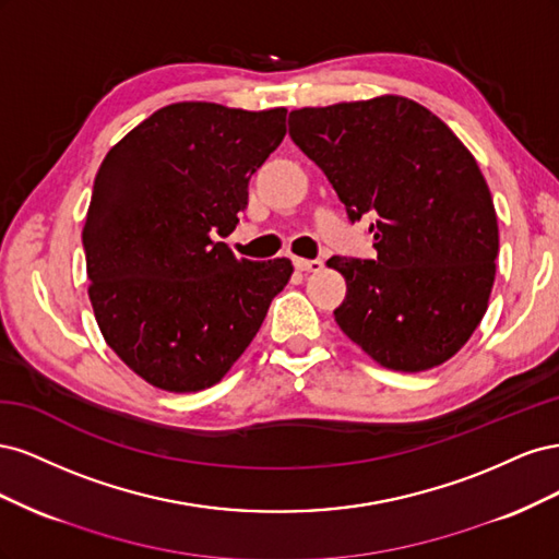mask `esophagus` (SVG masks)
Returning a JSON list of instances; mask_svg holds the SVG:
<instances>
[{"instance_id":"obj_1","label":"esophagus","mask_w":559,"mask_h":559,"mask_svg":"<svg viewBox=\"0 0 559 559\" xmlns=\"http://www.w3.org/2000/svg\"><path fill=\"white\" fill-rule=\"evenodd\" d=\"M294 265L300 270V273H319L324 267V261L321 259H294Z\"/></svg>"}]
</instances>
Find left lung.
<instances>
[{"label": "left lung", "mask_w": 559, "mask_h": 559, "mask_svg": "<svg viewBox=\"0 0 559 559\" xmlns=\"http://www.w3.org/2000/svg\"><path fill=\"white\" fill-rule=\"evenodd\" d=\"M289 134L352 222L378 216L376 261H326L347 282L337 326L401 373L452 359L487 310L499 253L492 193L471 151L401 95L294 109Z\"/></svg>", "instance_id": "left-lung-1"}]
</instances>
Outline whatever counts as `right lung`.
Returning <instances> with one entry per match:
<instances>
[{
  "instance_id": "add662e5",
  "label": "right lung",
  "mask_w": 559,
  "mask_h": 559,
  "mask_svg": "<svg viewBox=\"0 0 559 559\" xmlns=\"http://www.w3.org/2000/svg\"><path fill=\"white\" fill-rule=\"evenodd\" d=\"M286 109L167 105L109 148L83 224L88 296L107 345L165 392L222 380L292 280L289 259L233 257L226 238Z\"/></svg>"
}]
</instances>
